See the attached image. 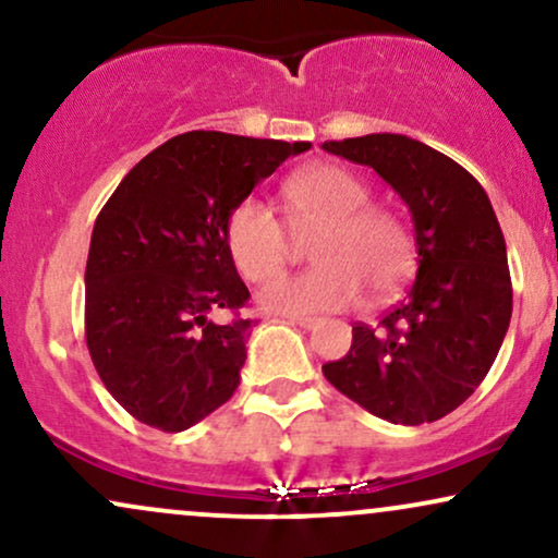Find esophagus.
<instances>
[{"mask_svg": "<svg viewBox=\"0 0 558 558\" xmlns=\"http://www.w3.org/2000/svg\"><path fill=\"white\" fill-rule=\"evenodd\" d=\"M291 323H296L299 328L310 330V328H315L319 319H317V317H310V315H291Z\"/></svg>", "mask_w": 558, "mask_h": 558, "instance_id": "34e87169", "label": "esophagus"}]
</instances>
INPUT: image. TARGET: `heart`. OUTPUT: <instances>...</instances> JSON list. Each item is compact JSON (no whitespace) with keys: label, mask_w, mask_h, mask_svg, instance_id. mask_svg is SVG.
I'll use <instances>...</instances> for the list:
<instances>
[{"label":"heart","mask_w":558,"mask_h":558,"mask_svg":"<svg viewBox=\"0 0 558 558\" xmlns=\"http://www.w3.org/2000/svg\"><path fill=\"white\" fill-rule=\"evenodd\" d=\"M288 226L296 233L315 228L310 257L315 267L283 275L259 291L270 312L343 310L362 296H388L414 270V233L390 207L369 204L364 181L338 165H312L283 185ZM226 243L235 270L259 283L288 259V233L278 215L259 198H243L228 215Z\"/></svg>","instance_id":"b5f03b06"}]
</instances>
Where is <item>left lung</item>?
Masks as SVG:
<instances>
[{"label":"left lung","mask_w":558,"mask_h":558,"mask_svg":"<svg viewBox=\"0 0 558 558\" xmlns=\"http://www.w3.org/2000/svg\"><path fill=\"white\" fill-rule=\"evenodd\" d=\"M403 198L417 280L377 325H354L349 354L323 364L330 386L375 417L422 425L464 403L496 362L511 319L506 241L490 198L451 157L399 133L328 141Z\"/></svg>","instance_id":"obj_1"}]
</instances>
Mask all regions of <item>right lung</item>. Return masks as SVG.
I'll use <instances>...</instances> for the list:
<instances>
[{"label": "right lung", "mask_w": 558, "mask_h": 558, "mask_svg": "<svg viewBox=\"0 0 558 558\" xmlns=\"http://www.w3.org/2000/svg\"><path fill=\"white\" fill-rule=\"evenodd\" d=\"M312 144L191 131L120 181L94 222L86 345L112 399L144 425L181 433L241 383L248 288L226 243L228 215ZM234 315L217 326L208 315Z\"/></svg>", "instance_id": "1"}]
</instances>
